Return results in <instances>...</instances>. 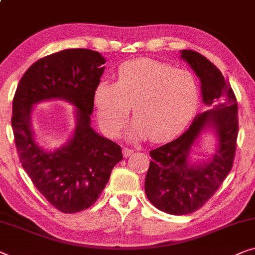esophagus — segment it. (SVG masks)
Listing matches in <instances>:
<instances>
[{"label":"esophagus","instance_id":"1","mask_svg":"<svg viewBox=\"0 0 255 255\" xmlns=\"http://www.w3.org/2000/svg\"><path fill=\"white\" fill-rule=\"evenodd\" d=\"M132 154H133V149L128 148V147H125V148L123 149V155H124V157H128V156H131Z\"/></svg>","mask_w":255,"mask_h":255}]
</instances>
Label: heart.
<instances>
[{
  "mask_svg": "<svg viewBox=\"0 0 255 255\" xmlns=\"http://www.w3.org/2000/svg\"><path fill=\"white\" fill-rule=\"evenodd\" d=\"M199 99L198 85L186 70L172 69L150 58L120 66L116 82L100 80L94 88L95 116L103 133L117 136L132 113L128 136L155 141L171 138L189 123Z\"/></svg>",
  "mask_w": 255,
  "mask_h": 255,
  "instance_id": "heart-1",
  "label": "heart"
}]
</instances>
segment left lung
<instances>
[{
  "mask_svg": "<svg viewBox=\"0 0 255 255\" xmlns=\"http://www.w3.org/2000/svg\"><path fill=\"white\" fill-rule=\"evenodd\" d=\"M180 57L200 79L202 101L213 109L198 114L182 135L149 152L146 195L157 209L171 215L193 213L212 198L231 170L238 135L237 100L222 72L194 50H180ZM208 128L217 134L216 153L204 164H191V146Z\"/></svg>",
  "mask_w": 255,
  "mask_h": 255,
  "instance_id": "1",
  "label": "left lung"
}]
</instances>
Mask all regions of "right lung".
Listing matches in <instances>:
<instances>
[{"instance_id": "obj_1", "label": "right lung", "mask_w": 255, "mask_h": 255, "mask_svg": "<svg viewBox=\"0 0 255 255\" xmlns=\"http://www.w3.org/2000/svg\"><path fill=\"white\" fill-rule=\"evenodd\" d=\"M105 63L98 51L61 50L29 66L14 93L11 125L20 163L40 193L62 213L90 208L106 187L113 168L123 160L121 146L91 127L94 88ZM53 98L76 107V128L65 145L46 152L34 139L31 110L36 103Z\"/></svg>"}]
</instances>
